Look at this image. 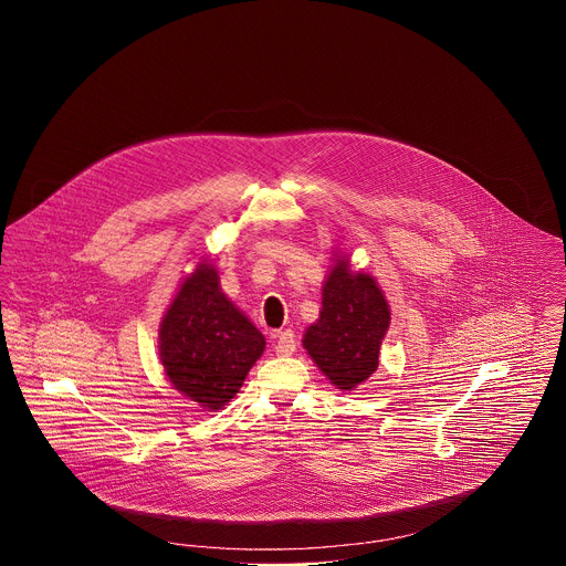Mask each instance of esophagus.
I'll list each match as a JSON object with an SVG mask.
<instances>
[{"instance_id": "34e87169", "label": "esophagus", "mask_w": 566, "mask_h": 566, "mask_svg": "<svg viewBox=\"0 0 566 566\" xmlns=\"http://www.w3.org/2000/svg\"><path fill=\"white\" fill-rule=\"evenodd\" d=\"M274 348H276V355L290 357V355L296 350V335H294V331H290V328L281 331V333L276 335Z\"/></svg>"}]
</instances>
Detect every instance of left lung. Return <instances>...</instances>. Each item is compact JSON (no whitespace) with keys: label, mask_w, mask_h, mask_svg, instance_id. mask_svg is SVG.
Returning <instances> with one entry per match:
<instances>
[{"label":"left lung","mask_w":566,"mask_h":566,"mask_svg":"<svg viewBox=\"0 0 566 566\" xmlns=\"http://www.w3.org/2000/svg\"><path fill=\"white\" fill-rule=\"evenodd\" d=\"M390 321L377 279L353 270L350 256L337 252L324 279L321 316L305 328L303 346L337 390L350 392L375 375Z\"/></svg>","instance_id":"left-lung-1"}]
</instances>
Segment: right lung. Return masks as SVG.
<instances>
[{
    "label": "right lung",
    "instance_id": "add662e5",
    "mask_svg": "<svg viewBox=\"0 0 566 566\" xmlns=\"http://www.w3.org/2000/svg\"><path fill=\"white\" fill-rule=\"evenodd\" d=\"M263 350V333L222 292L218 268L202 256L182 276L159 326L167 381L202 409L218 411L240 392Z\"/></svg>",
    "mask_w": 566,
    "mask_h": 566
}]
</instances>
